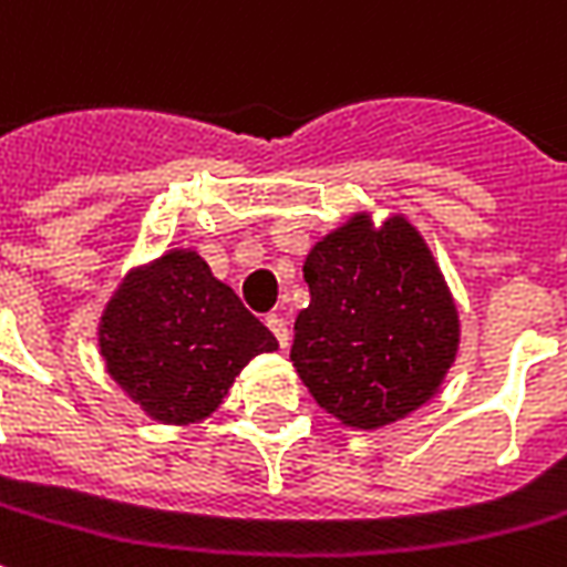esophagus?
I'll return each instance as SVG.
<instances>
[{"mask_svg": "<svg viewBox=\"0 0 567 567\" xmlns=\"http://www.w3.org/2000/svg\"><path fill=\"white\" fill-rule=\"evenodd\" d=\"M267 328H270L272 334H276V340H279V347H288V324H285V319L282 316H270V319H267Z\"/></svg>", "mask_w": 567, "mask_h": 567, "instance_id": "esophagus-1", "label": "esophagus"}]
</instances>
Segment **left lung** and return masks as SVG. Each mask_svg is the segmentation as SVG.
I'll use <instances>...</instances> for the list:
<instances>
[{"label": "left lung", "instance_id": "left-lung-1", "mask_svg": "<svg viewBox=\"0 0 567 567\" xmlns=\"http://www.w3.org/2000/svg\"><path fill=\"white\" fill-rule=\"evenodd\" d=\"M310 307L291 362L310 395L350 430L414 414L449 378L461 312L423 233L402 212H352L303 260Z\"/></svg>", "mask_w": 567, "mask_h": 567}]
</instances>
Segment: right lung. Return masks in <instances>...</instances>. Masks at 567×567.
<instances>
[{
	"label": "right lung",
	"instance_id": "1",
	"mask_svg": "<svg viewBox=\"0 0 567 567\" xmlns=\"http://www.w3.org/2000/svg\"><path fill=\"white\" fill-rule=\"evenodd\" d=\"M97 350L150 421L189 426L208 421L243 368L279 343L196 248H168L118 279L97 319Z\"/></svg>",
	"mask_w": 567,
	"mask_h": 567
}]
</instances>
